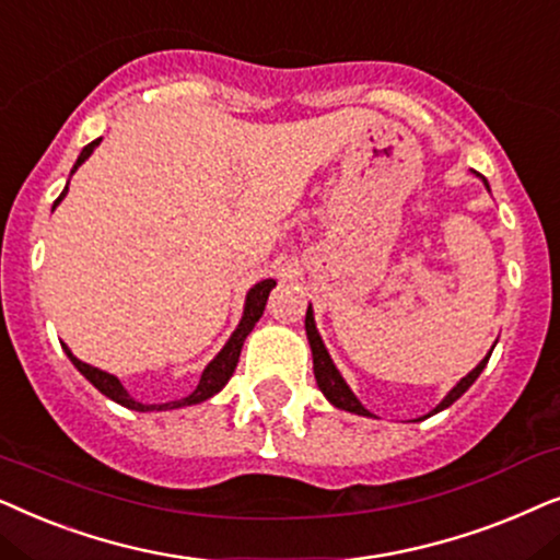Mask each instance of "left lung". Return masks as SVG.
<instances>
[{
  "label": "left lung",
  "mask_w": 560,
  "mask_h": 560,
  "mask_svg": "<svg viewBox=\"0 0 560 560\" xmlns=\"http://www.w3.org/2000/svg\"><path fill=\"white\" fill-rule=\"evenodd\" d=\"M476 174V171H474ZM483 182V186H487L489 189V182L487 178H483L481 174H476ZM304 330H307V340H310V348H312V369H315V378H317V386H319V392L325 394V399L330 401L332 407H338V409H346V412H353V415H361V417H374L369 412L366 407L361 405V401H358V397L353 392H350V386L346 384V378L340 376V371H338V366H335L332 363V358H330V353H327V348H325V342H323V338H319V332H317V325H315V312H312V304L307 307V317H304ZM494 350V348H491ZM491 350L487 353V358H481V363L479 366H476L474 371H468V374L460 378V382L453 386V389L445 394L443 397V401L441 405H438L435 409H432L430 415H438V412H443L445 407H451L453 401H456L458 397H464V394L468 392V386H471L476 378H479V374L483 371V366H487V361H489V355H491ZM430 415H424V417H430ZM424 417H420V420H424Z\"/></svg>",
  "instance_id": "left-lung-1"
}]
</instances>
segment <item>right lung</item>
I'll list each match as a JSON object with an SVG mask.
<instances>
[{
    "label": "right lung",
    "instance_id": "obj_1",
    "mask_svg": "<svg viewBox=\"0 0 560 560\" xmlns=\"http://www.w3.org/2000/svg\"><path fill=\"white\" fill-rule=\"evenodd\" d=\"M100 143H102V138H96V140H92V143L84 148V151L79 153V159H77V163H73V168H71V176L77 174V168L89 159V155L94 153V148L100 145ZM66 191H69V184H66V189L61 191V197H58L56 202H54V210H56L58 205H61V199L66 197ZM273 287H276L273 279H264V281H258V284H253L248 289V294H245V307H243L241 323H237V327L233 330V335H230V338H228L225 346H222L220 353L214 355L210 363H207V369L202 371V378H199L197 389H194L189 397L176 399V401H166V405H143V401L132 399L130 392L125 389L122 382H119L115 374H107V371H102V369H96V366H89V363L79 361V358L69 350V346H63V350H66V355L71 358L73 366H77L81 374H84V378H89V382H92L96 389L104 394V397H109L112 401H117V405H122V407H128V409H136V412H166V409L199 405V401H207L210 397H214V394H218L222 386L230 382V376H233V371L237 366V358H241L243 342L250 335L253 327H256L260 315H264L266 300H268V294H271Z\"/></svg>",
    "mask_w": 560,
    "mask_h": 560
}]
</instances>
